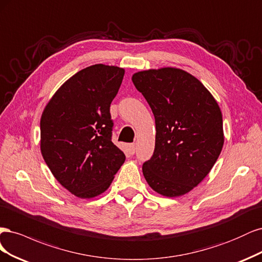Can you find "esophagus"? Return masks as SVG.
Returning a JSON list of instances; mask_svg holds the SVG:
<instances>
[{
    "label": "esophagus",
    "instance_id": "34e87169",
    "mask_svg": "<svg viewBox=\"0 0 262 262\" xmlns=\"http://www.w3.org/2000/svg\"><path fill=\"white\" fill-rule=\"evenodd\" d=\"M127 148H128V152L130 155H134L135 151H136V145H135V143H130V145H128Z\"/></svg>",
    "mask_w": 262,
    "mask_h": 262
}]
</instances>
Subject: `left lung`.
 I'll use <instances>...</instances> for the list:
<instances>
[{"instance_id": "8db88e82", "label": "left lung", "mask_w": 262, "mask_h": 262, "mask_svg": "<svg viewBox=\"0 0 262 262\" xmlns=\"http://www.w3.org/2000/svg\"><path fill=\"white\" fill-rule=\"evenodd\" d=\"M132 80L156 120L155 152L142 165L143 176L160 195L183 196L204 181L221 154L220 106L195 76L176 67L137 72Z\"/></svg>"}]
</instances>
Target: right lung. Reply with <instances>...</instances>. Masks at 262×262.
<instances>
[{
  "label": "right lung",
  "instance_id": "right-lung-1",
  "mask_svg": "<svg viewBox=\"0 0 262 262\" xmlns=\"http://www.w3.org/2000/svg\"><path fill=\"white\" fill-rule=\"evenodd\" d=\"M125 70L96 64L56 90L40 120V150L56 181L81 199L104 192L125 161L112 142L110 105Z\"/></svg>",
  "mask_w": 262,
  "mask_h": 262
}]
</instances>
